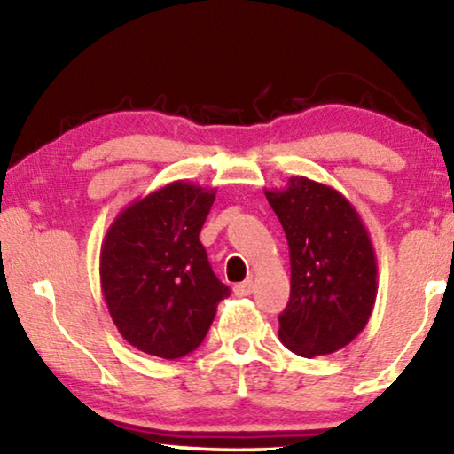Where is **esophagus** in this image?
Listing matches in <instances>:
<instances>
[{"label": "esophagus", "instance_id": "1", "mask_svg": "<svg viewBox=\"0 0 454 454\" xmlns=\"http://www.w3.org/2000/svg\"><path fill=\"white\" fill-rule=\"evenodd\" d=\"M252 289H254V283L252 281H244V283H238L233 287V291H235V295L238 297H247L252 294Z\"/></svg>", "mask_w": 454, "mask_h": 454}]
</instances>
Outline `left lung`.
I'll return each mask as SVG.
<instances>
[{"mask_svg": "<svg viewBox=\"0 0 454 454\" xmlns=\"http://www.w3.org/2000/svg\"><path fill=\"white\" fill-rule=\"evenodd\" d=\"M264 194L291 260L278 337L303 357L343 349L368 325L378 294L376 254L362 216L340 192L301 176Z\"/></svg>", "mask_w": 454, "mask_h": 454, "instance_id": "8db88e82", "label": "left lung"}]
</instances>
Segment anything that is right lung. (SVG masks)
Listing matches in <instances>:
<instances>
[{"instance_id": "obj_1", "label": "right lung", "mask_w": 454, "mask_h": 454, "mask_svg": "<svg viewBox=\"0 0 454 454\" xmlns=\"http://www.w3.org/2000/svg\"><path fill=\"white\" fill-rule=\"evenodd\" d=\"M213 202L215 190L173 182L134 200L107 229L103 297L117 331L138 351L188 356L229 295L198 239Z\"/></svg>"}]
</instances>
